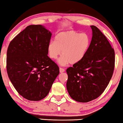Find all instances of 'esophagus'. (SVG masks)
Masks as SVG:
<instances>
[{"instance_id": "obj_1", "label": "esophagus", "mask_w": 123, "mask_h": 123, "mask_svg": "<svg viewBox=\"0 0 123 123\" xmlns=\"http://www.w3.org/2000/svg\"><path fill=\"white\" fill-rule=\"evenodd\" d=\"M65 71V69H63V68H60V72L61 73H63Z\"/></svg>"}]
</instances>
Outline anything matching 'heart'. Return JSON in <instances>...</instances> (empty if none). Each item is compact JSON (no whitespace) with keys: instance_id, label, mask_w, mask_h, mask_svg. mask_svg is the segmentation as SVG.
I'll list each match as a JSON object with an SVG mask.
<instances>
[{"instance_id":"1","label":"heart","mask_w":123,"mask_h":123,"mask_svg":"<svg viewBox=\"0 0 123 123\" xmlns=\"http://www.w3.org/2000/svg\"><path fill=\"white\" fill-rule=\"evenodd\" d=\"M90 39L86 33H80L75 31L61 32L48 46L49 57L55 60L61 53L58 63L62 66L68 63L76 64L83 60L87 52Z\"/></svg>"}]
</instances>
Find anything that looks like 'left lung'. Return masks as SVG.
Returning <instances> with one entry per match:
<instances>
[{
	"label": "left lung",
	"instance_id": "obj_1",
	"mask_svg": "<svg viewBox=\"0 0 123 123\" xmlns=\"http://www.w3.org/2000/svg\"><path fill=\"white\" fill-rule=\"evenodd\" d=\"M87 52L81 61L67 69L66 87L70 97L86 103L98 98L108 86L115 68V51L94 25Z\"/></svg>",
	"mask_w": 123,
	"mask_h": 123
}]
</instances>
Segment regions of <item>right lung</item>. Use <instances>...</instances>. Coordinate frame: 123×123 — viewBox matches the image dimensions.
Segmentation results:
<instances>
[{"instance_id":"add662e5","label":"right lung","mask_w":123,"mask_h":123,"mask_svg":"<svg viewBox=\"0 0 123 123\" xmlns=\"http://www.w3.org/2000/svg\"><path fill=\"white\" fill-rule=\"evenodd\" d=\"M52 33L41 25H31L9 44L7 71L18 94L38 101L45 98L60 73L58 66L48 56Z\"/></svg>"}]
</instances>
